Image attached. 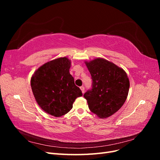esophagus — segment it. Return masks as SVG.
<instances>
[{"mask_svg": "<svg viewBox=\"0 0 160 160\" xmlns=\"http://www.w3.org/2000/svg\"><path fill=\"white\" fill-rule=\"evenodd\" d=\"M80 89H81V90L82 91V93H84V92H85V88H84V87L83 86L80 87Z\"/></svg>", "mask_w": 160, "mask_h": 160, "instance_id": "esophagus-1", "label": "esophagus"}]
</instances>
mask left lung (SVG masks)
Returning a JSON list of instances; mask_svg holds the SVG:
<instances>
[{
  "label": "left lung",
  "mask_w": 160,
  "mask_h": 160,
  "mask_svg": "<svg viewBox=\"0 0 160 160\" xmlns=\"http://www.w3.org/2000/svg\"><path fill=\"white\" fill-rule=\"evenodd\" d=\"M89 71L91 88L83 95L92 113L106 118L118 111L125 103L129 81L123 69L105 59L85 62Z\"/></svg>",
  "instance_id": "1"
}]
</instances>
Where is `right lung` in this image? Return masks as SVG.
I'll return each mask as SVG.
<instances>
[{
  "mask_svg": "<svg viewBox=\"0 0 160 160\" xmlns=\"http://www.w3.org/2000/svg\"><path fill=\"white\" fill-rule=\"evenodd\" d=\"M71 61L67 57L56 59L39 67L31 80L37 102L55 117L68 113L75 99L83 95L69 73Z\"/></svg>",
  "mask_w": 160,
  "mask_h": 160,
  "instance_id": "add662e5",
  "label": "right lung"
}]
</instances>
